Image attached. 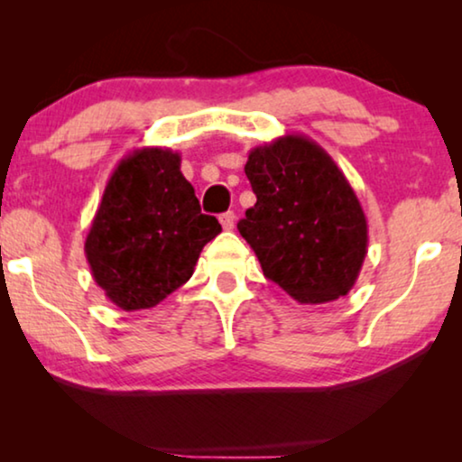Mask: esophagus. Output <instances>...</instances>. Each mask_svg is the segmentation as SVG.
<instances>
[{
  "label": "esophagus",
  "instance_id": "esophagus-1",
  "mask_svg": "<svg viewBox=\"0 0 462 462\" xmlns=\"http://www.w3.org/2000/svg\"><path fill=\"white\" fill-rule=\"evenodd\" d=\"M220 225H223L225 231H231L233 226H236V214H233V212L220 214Z\"/></svg>",
  "mask_w": 462,
  "mask_h": 462
}]
</instances>
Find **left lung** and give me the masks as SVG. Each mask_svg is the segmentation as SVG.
<instances>
[{"label": "left lung", "instance_id": "left-lung-1", "mask_svg": "<svg viewBox=\"0 0 462 462\" xmlns=\"http://www.w3.org/2000/svg\"><path fill=\"white\" fill-rule=\"evenodd\" d=\"M256 204L237 223L264 277L299 300L349 294L368 254V223L356 191L318 143L286 134L250 151Z\"/></svg>", "mask_w": 462, "mask_h": 462}]
</instances>
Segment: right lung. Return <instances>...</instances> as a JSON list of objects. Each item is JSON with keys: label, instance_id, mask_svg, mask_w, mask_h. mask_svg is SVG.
Returning <instances> with one entry per match:
<instances>
[{"label": "right lung", "instance_id": "obj_1", "mask_svg": "<svg viewBox=\"0 0 462 462\" xmlns=\"http://www.w3.org/2000/svg\"><path fill=\"white\" fill-rule=\"evenodd\" d=\"M220 231L217 218L201 214L180 155L144 147L113 170L84 248L106 299L141 311L193 275L199 252Z\"/></svg>", "mask_w": 462, "mask_h": 462}]
</instances>
